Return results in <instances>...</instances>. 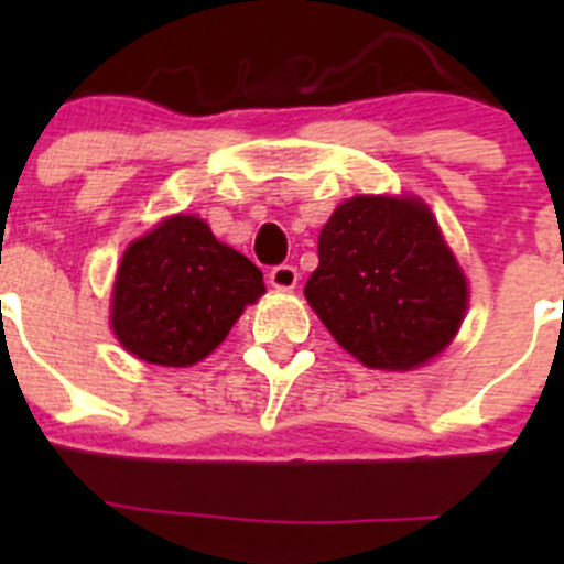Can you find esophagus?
Instances as JSON below:
<instances>
[{
    "label": "esophagus",
    "mask_w": 564,
    "mask_h": 564,
    "mask_svg": "<svg viewBox=\"0 0 564 564\" xmlns=\"http://www.w3.org/2000/svg\"><path fill=\"white\" fill-rule=\"evenodd\" d=\"M297 278H300L297 267L278 264V267H272V272H270V286L272 289H283V292H286V289L297 286Z\"/></svg>",
    "instance_id": "obj_1"
}]
</instances>
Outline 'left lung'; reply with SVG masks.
Wrapping results in <instances>:
<instances>
[{
  "label": "left lung",
  "instance_id": "8db88e82",
  "mask_svg": "<svg viewBox=\"0 0 564 564\" xmlns=\"http://www.w3.org/2000/svg\"><path fill=\"white\" fill-rule=\"evenodd\" d=\"M305 297L362 366L412 371L456 338L469 286L420 198L355 196L318 235Z\"/></svg>",
  "mask_w": 564,
  "mask_h": 564
}]
</instances>
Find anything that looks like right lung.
Here are the masks:
<instances>
[{"label":"right lung","instance_id":"right-lung-1","mask_svg":"<svg viewBox=\"0 0 564 564\" xmlns=\"http://www.w3.org/2000/svg\"><path fill=\"white\" fill-rule=\"evenodd\" d=\"M261 294L264 281L253 261L215 240L196 215H172L124 250L111 327L139 360L187 368L218 349Z\"/></svg>","mask_w":564,"mask_h":564}]
</instances>
